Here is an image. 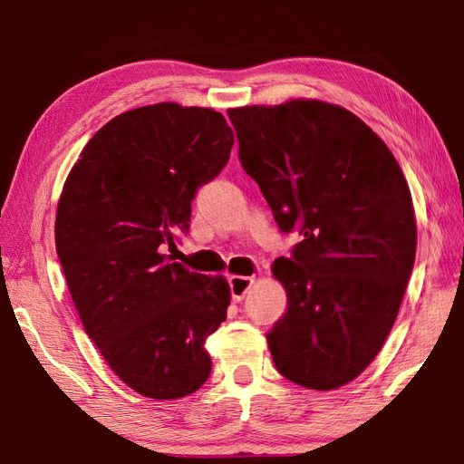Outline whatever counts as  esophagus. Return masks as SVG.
Wrapping results in <instances>:
<instances>
[{"instance_id":"obj_1","label":"esophagus","mask_w":464,"mask_h":464,"mask_svg":"<svg viewBox=\"0 0 464 464\" xmlns=\"http://www.w3.org/2000/svg\"><path fill=\"white\" fill-rule=\"evenodd\" d=\"M251 278L247 276H231L229 278V288H231V296L235 298V301H243L247 295V290L251 286Z\"/></svg>"}]
</instances>
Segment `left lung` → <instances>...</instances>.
<instances>
[{
    "label": "left lung",
    "mask_w": 464,
    "mask_h": 464,
    "mask_svg": "<svg viewBox=\"0 0 464 464\" xmlns=\"http://www.w3.org/2000/svg\"><path fill=\"white\" fill-rule=\"evenodd\" d=\"M239 161L282 233L303 241L274 262L288 309L268 332L276 371L329 391L379 354L415 260L410 186L387 145L319 100L229 110Z\"/></svg>",
    "instance_id": "obj_1"
}]
</instances>
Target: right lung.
Returning <instances> with one entry per match:
<instances>
[{
	"label": "right lung",
	"instance_id": "right-lung-1",
	"mask_svg": "<svg viewBox=\"0 0 464 464\" xmlns=\"http://www.w3.org/2000/svg\"><path fill=\"white\" fill-rule=\"evenodd\" d=\"M221 112L174 102L104 124L63 188L54 241L85 334L130 389L178 399L207 382V337L227 317L221 276L163 256L190 229L196 192L227 166Z\"/></svg>",
	"mask_w": 464,
	"mask_h": 464
}]
</instances>
